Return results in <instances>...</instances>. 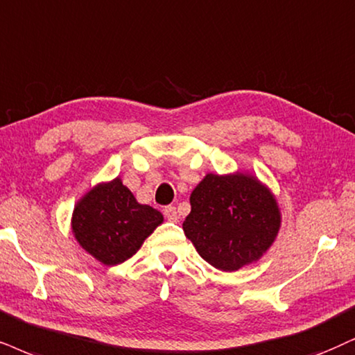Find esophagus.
Returning a JSON list of instances; mask_svg holds the SVG:
<instances>
[{
  "label": "esophagus",
  "mask_w": 355,
  "mask_h": 355,
  "mask_svg": "<svg viewBox=\"0 0 355 355\" xmlns=\"http://www.w3.org/2000/svg\"><path fill=\"white\" fill-rule=\"evenodd\" d=\"M164 217L168 218L169 222H178L179 220V214L176 211V207H173V205H168V207H164Z\"/></svg>",
  "instance_id": "1"
}]
</instances>
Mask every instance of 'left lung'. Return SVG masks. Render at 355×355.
<instances>
[{
    "mask_svg": "<svg viewBox=\"0 0 355 355\" xmlns=\"http://www.w3.org/2000/svg\"><path fill=\"white\" fill-rule=\"evenodd\" d=\"M182 229L200 257L220 271H237L270 250L282 227L271 189L247 171L205 174L191 194Z\"/></svg>",
    "mask_w": 355,
    "mask_h": 355,
    "instance_id": "8db88e82",
    "label": "left lung"
}]
</instances>
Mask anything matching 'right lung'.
<instances>
[{
	"label": "right lung",
	"instance_id": "add662e5",
	"mask_svg": "<svg viewBox=\"0 0 355 355\" xmlns=\"http://www.w3.org/2000/svg\"><path fill=\"white\" fill-rule=\"evenodd\" d=\"M163 214L139 204L120 178L87 191L72 212V234L100 263L113 266L128 260L163 224Z\"/></svg>",
	"mask_w": 355,
	"mask_h": 355
}]
</instances>
